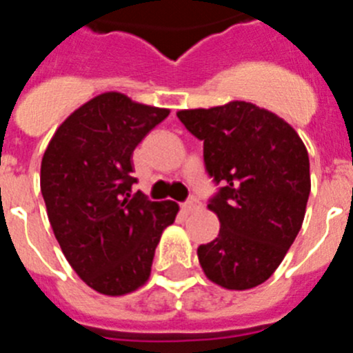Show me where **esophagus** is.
Wrapping results in <instances>:
<instances>
[{
  "label": "esophagus",
  "mask_w": 353,
  "mask_h": 353,
  "mask_svg": "<svg viewBox=\"0 0 353 353\" xmlns=\"http://www.w3.org/2000/svg\"><path fill=\"white\" fill-rule=\"evenodd\" d=\"M199 208H201V203H199V199L196 198L187 199L185 203L182 205V210L185 212V214H194V212H198Z\"/></svg>",
  "instance_id": "obj_1"
}]
</instances>
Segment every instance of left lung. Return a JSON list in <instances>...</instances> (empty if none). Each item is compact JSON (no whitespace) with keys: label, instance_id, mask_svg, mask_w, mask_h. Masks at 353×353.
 <instances>
[{"label":"left lung","instance_id":"obj_1","mask_svg":"<svg viewBox=\"0 0 353 353\" xmlns=\"http://www.w3.org/2000/svg\"><path fill=\"white\" fill-rule=\"evenodd\" d=\"M176 117L203 141L205 170L223 185L208 201L219 235L199 245V265L223 288H254L301 232L311 191L307 150L290 123L251 102L183 109Z\"/></svg>","mask_w":353,"mask_h":353}]
</instances>
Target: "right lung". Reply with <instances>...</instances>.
<instances>
[{
	"label": "right lung",
	"instance_id": "right-lung-1",
	"mask_svg": "<svg viewBox=\"0 0 353 353\" xmlns=\"http://www.w3.org/2000/svg\"><path fill=\"white\" fill-rule=\"evenodd\" d=\"M170 109L108 92L58 127L40 166L48 217L70 267L90 288L118 297L145 285L174 201L130 194L134 148Z\"/></svg>",
	"mask_w": 353,
	"mask_h": 353
}]
</instances>
